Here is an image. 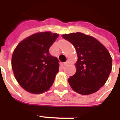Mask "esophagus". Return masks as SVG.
Returning a JSON list of instances; mask_svg holds the SVG:
<instances>
[{
	"label": "esophagus",
	"mask_w": 120,
	"mask_h": 120,
	"mask_svg": "<svg viewBox=\"0 0 120 120\" xmlns=\"http://www.w3.org/2000/svg\"><path fill=\"white\" fill-rule=\"evenodd\" d=\"M68 64H69V63H68V62H65V63H64V66H67V65H68Z\"/></svg>",
	"instance_id": "obj_1"
}]
</instances>
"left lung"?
<instances>
[{
    "instance_id": "1",
    "label": "left lung",
    "mask_w": 120,
    "mask_h": 120,
    "mask_svg": "<svg viewBox=\"0 0 120 120\" xmlns=\"http://www.w3.org/2000/svg\"><path fill=\"white\" fill-rule=\"evenodd\" d=\"M62 37L72 43L78 56L76 73L68 80L70 86L83 95L97 92L106 83L112 71V58L109 52L96 38L83 33Z\"/></svg>"
}]
</instances>
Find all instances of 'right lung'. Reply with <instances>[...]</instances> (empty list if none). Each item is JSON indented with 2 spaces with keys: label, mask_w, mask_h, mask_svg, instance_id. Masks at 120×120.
I'll list each match as a JSON object with an SVG mask.
<instances>
[{
  "label": "right lung",
  "mask_w": 120,
  "mask_h": 120,
  "mask_svg": "<svg viewBox=\"0 0 120 120\" xmlns=\"http://www.w3.org/2000/svg\"><path fill=\"white\" fill-rule=\"evenodd\" d=\"M58 37L50 32H38L20 41L14 50L12 68L19 85L27 91L40 94L49 90L58 72V58L49 49Z\"/></svg>",
  "instance_id": "obj_1"
}]
</instances>
